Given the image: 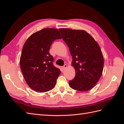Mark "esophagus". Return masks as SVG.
<instances>
[{"mask_svg":"<svg viewBox=\"0 0 124 124\" xmlns=\"http://www.w3.org/2000/svg\"><path fill=\"white\" fill-rule=\"evenodd\" d=\"M67 65H66V64H65V65H64V66H63V70H65L67 68Z\"/></svg>","mask_w":124,"mask_h":124,"instance_id":"obj_1","label":"esophagus"}]
</instances>
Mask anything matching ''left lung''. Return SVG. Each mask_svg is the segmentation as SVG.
Returning <instances> with one entry per match:
<instances>
[{
	"label": "left lung",
	"mask_w": 124,
	"mask_h": 124,
	"mask_svg": "<svg viewBox=\"0 0 124 124\" xmlns=\"http://www.w3.org/2000/svg\"><path fill=\"white\" fill-rule=\"evenodd\" d=\"M62 38L72 56L76 76L69 81L72 89L88 91L97 84L102 74L104 60L100 46L85 31L59 28Z\"/></svg>",
	"instance_id": "left-lung-1"
}]
</instances>
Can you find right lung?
Returning <instances> with one entry per match:
<instances>
[{"instance_id": "1", "label": "right lung", "mask_w": 124, "mask_h": 124, "mask_svg": "<svg viewBox=\"0 0 124 124\" xmlns=\"http://www.w3.org/2000/svg\"><path fill=\"white\" fill-rule=\"evenodd\" d=\"M62 39L58 30L44 28L33 33L26 41L20 57V67L25 80L32 89L46 92L55 86L61 73L53 65L49 53L53 41Z\"/></svg>"}]
</instances>
